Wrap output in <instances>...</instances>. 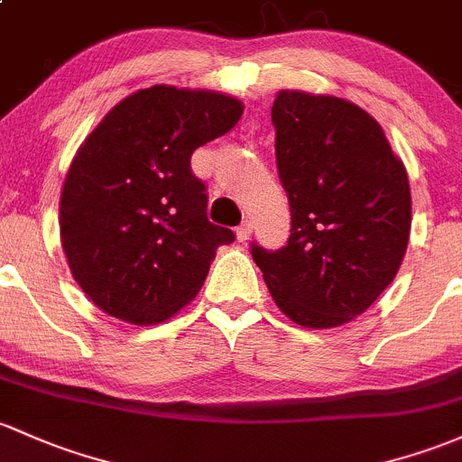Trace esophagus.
Listing matches in <instances>:
<instances>
[{"label":"esophagus","mask_w":462,"mask_h":462,"mask_svg":"<svg viewBox=\"0 0 462 462\" xmlns=\"http://www.w3.org/2000/svg\"><path fill=\"white\" fill-rule=\"evenodd\" d=\"M251 233H253V225H251L249 220H246V222H242L240 226H237L236 236H237V240H240L242 245H245V242L249 240V237H251Z\"/></svg>","instance_id":"1"}]
</instances>
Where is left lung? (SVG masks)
Wrapping results in <instances>:
<instances>
[{
    "label": "left lung",
    "instance_id": "left-lung-1",
    "mask_svg": "<svg viewBox=\"0 0 462 462\" xmlns=\"http://www.w3.org/2000/svg\"><path fill=\"white\" fill-rule=\"evenodd\" d=\"M291 237L253 245L277 309L304 328H337L374 304L403 262L410 180L383 127L346 98L280 90L271 110Z\"/></svg>",
    "mask_w": 462,
    "mask_h": 462
}]
</instances>
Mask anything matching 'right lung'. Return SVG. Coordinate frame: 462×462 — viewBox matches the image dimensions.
Segmentation results:
<instances>
[{
	"label": "right lung",
	"instance_id": "add662e5",
	"mask_svg": "<svg viewBox=\"0 0 462 462\" xmlns=\"http://www.w3.org/2000/svg\"><path fill=\"white\" fill-rule=\"evenodd\" d=\"M240 98L152 86L123 98L74 153L59 200L68 266L103 312L167 321L198 295L233 231L207 217L191 153L240 121Z\"/></svg>",
	"mask_w": 462,
	"mask_h": 462
}]
</instances>
